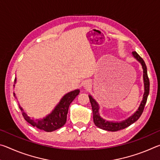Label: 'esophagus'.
<instances>
[{"instance_id":"1","label":"esophagus","mask_w":160,"mask_h":160,"mask_svg":"<svg viewBox=\"0 0 160 160\" xmlns=\"http://www.w3.org/2000/svg\"><path fill=\"white\" fill-rule=\"evenodd\" d=\"M84 88H85L86 90L90 89L91 88V83L89 82V81H86V82L84 83Z\"/></svg>"}]
</instances>
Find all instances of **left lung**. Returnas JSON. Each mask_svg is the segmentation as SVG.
<instances>
[{
	"label": "left lung",
	"mask_w": 160,
	"mask_h": 160,
	"mask_svg": "<svg viewBox=\"0 0 160 160\" xmlns=\"http://www.w3.org/2000/svg\"><path fill=\"white\" fill-rule=\"evenodd\" d=\"M132 55H133L134 57L136 58L140 63H141L142 66V69H143V80H144L145 93H144V95H143L142 101L138 108V110L133 115L131 116V117L128 118V119H126L125 121H122V122H119V123L110 122V121H105L104 119H103L100 117V116L99 114V105L97 104V103L95 102V100H94L92 97L90 95L89 96V98H90L92 109L94 123L95 124V126L99 127V128L106 130V131H119V130L123 129L126 128V127L129 126L130 125H131L132 123L135 122V121H136L140 117V116H141V114L143 112L145 104L146 102H147L149 92H150V80H149V78L148 76L147 67H146L145 61H143V59L137 53L136 51H132Z\"/></svg>",
	"instance_id": "left-lung-1"
}]
</instances>
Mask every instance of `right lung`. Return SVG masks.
Here are the masks:
<instances>
[{
	"label": "right lung",
	"mask_w": 160,
	"mask_h": 160,
	"mask_svg": "<svg viewBox=\"0 0 160 160\" xmlns=\"http://www.w3.org/2000/svg\"><path fill=\"white\" fill-rule=\"evenodd\" d=\"M15 82H16V78H15ZM79 92L80 90H76L66 94L61 99V102L51 113L42 120H38L37 122H34V120L30 119V118L23 112L22 108L20 107V109L22 112L23 117L32 126H36L37 128L43 130L46 132H51L61 128L66 123L67 114L70 103L73 101ZM14 96H15V93Z\"/></svg>",
	"instance_id": "right-lung-1"
}]
</instances>
